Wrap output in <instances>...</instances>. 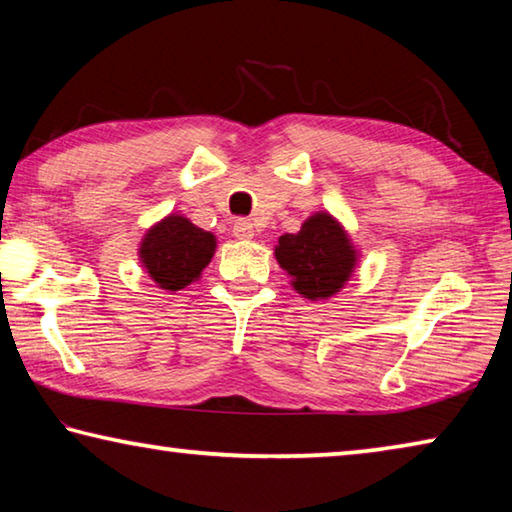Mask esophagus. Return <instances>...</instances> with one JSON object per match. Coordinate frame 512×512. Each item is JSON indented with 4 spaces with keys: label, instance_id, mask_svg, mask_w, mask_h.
Segmentation results:
<instances>
[{
    "label": "esophagus",
    "instance_id": "34e87169",
    "mask_svg": "<svg viewBox=\"0 0 512 512\" xmlns=\"http://www.w3.org/2000/svg\"><path fill=\"white\" fill-rule=\"evenodd\" d=\"M232 235H235L237 239H253L255 230H253V223H250V219H237L235 225H232Z\"/></svg>",
    "mask_w": 512,
    "mask_h": 512
}]
</instances>
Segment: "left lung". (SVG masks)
Returning <instances> with one entry per match:
<instances>
[{"label":"left lung","mask_w":512,"mask_h":512,"mask_svg":"<svg viewBox=\"0 0 512 512\" xmlns=\"http://www.w3.org/2000/svg\"><path fill=\"white\" fill-rule=\"evenodd\" d=\"M275 257L293 277L296 291L311 300L334 296L357 262L350 239L329 214L311 216L298 235H282Z\"/></svg>","instance_id":"8db88e82"}]
</instances>
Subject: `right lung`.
Segmentation results:
<instances>
[{"instance_id": "1", "label": "right lung", "mask_w": 512, "mask_h": 512, "mask_svg": "<svg viewBox=\"0 0 512 512\" xmlns=\"http://www.w3.org/2000/svg\"><path fill=\"white\" fill-rule=\"evenodd\" d=\"M216 241L214 235L185 219L167 216L144 237L140 257L146 271L162 289L178 291L192 284L210 264Z\"/></svg>"}]
</instances>
